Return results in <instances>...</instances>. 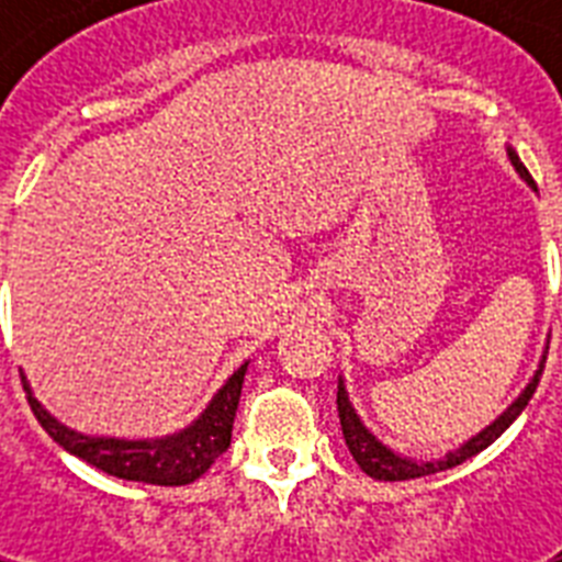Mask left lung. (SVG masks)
I'll return each instance as SVG.
<instances>
[{"instance_id":"1","label":"left lung","mask_w":562,"mask_h":562,"mask_svg":"<svg viewBox=\"0 0 562 562\" xmlns=\"http://www.w3.org/2000/svg\"><path fill=\"white\" fill-rule=\"evenodd\" d=\"M510 154V162H514V169L522 175L528 183L533 187V178L531 171L525 169L522 160L516 157V151H507ZM542 368H546V361L540 364V370H537V375L531 379V384L525 387L522 396L510 405V408L502 414V417L493 423V426H487L481 435H475L470 440V443H463L461 449H454V452H449L443 458V461H411V458H400V454H393L387 446H382L379 440H375L373 435H370L368 428L361 426L359 414L352 411L350 405V396H347V391H344V384H338V417H341V428H344V440H347V446H350L352 458H356V463H359L361 470L368 472L370 479H379V481H411V479H423V475H435V472H443V470H452V467H458V463L470 461V458H475L479 452H484L496 437L505 435V428L514 423L519 414L525 411V405L531 402L533 391H537V384H540L542 379Z\"/></svg>"}]
</instances>
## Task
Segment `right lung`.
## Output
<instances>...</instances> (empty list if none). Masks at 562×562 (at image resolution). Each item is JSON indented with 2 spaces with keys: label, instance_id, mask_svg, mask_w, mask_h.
<instances>
[{
  "label": "right lung",
  "instance_id": "right-lung-1",
  "mask_svg": "<svg viewBox=\"0 0 562 562\" xmlns=\"http://www.w3.org/2000/svg\"><path fill=\"white\" fill-rule=\"evenodd\" d=\"M247 364L229 375V382L215 393L210 408L194 419L192 426L183 428L180 435L162 437V440H116V437H87L60 426L52 414L43 411L29 384L25 396L34 411V417L55 443H60L75 458L92 463L95 470L116 475L125 481H145V484H160V487H180L192 484L210 470L218 454L227 452L229 437H233V419H236L241 382H245Z\"/></svg>",
  "mask_w": 562,
  "mask_h": 562
}]
</instances>
